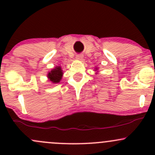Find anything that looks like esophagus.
<instances>
[{
    "label": "esophagus",
    "mask_w": 155,
    "mask_h": 155,
    "mask_svg": "<svg viewBox=\"0 0 155 155\" xmlns=\"http://www.w3.org/2000/svg\"><path fill=\"white\" fill-rule=\"evenodd\" d=\"M76 58H77L78 60H79V61H82V59H83V57H82V56L81 55V54H79V55L76 56Z\"/></svg>",
    "instance_id": "esophagus-1"
}]
</instances>
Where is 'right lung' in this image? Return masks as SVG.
<instances>
[{"label":"right lung","mask_w":155,"mask_h":155,"mask_svg":"<svg viewBox=\"0 0 155 155\" xmlns=\"http://www.w3.org/2000/svg\"><path fill=\"white\" fill-rule=\"evenodd\" d=\"M62 75H63V73H62L61 68L57 67L48 73V77L49 80L52 82L53 83H58L61 79Z\"/></svg>","instance_id":"1"}]
</instances>
